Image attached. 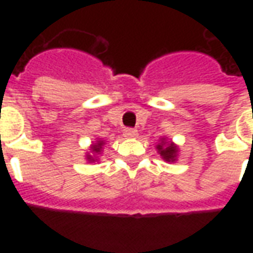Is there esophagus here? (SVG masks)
<instances>
[{
  "mask_svg": "<svg viewBox=\"0 0 253 253\" xmlns=\"http://www.w3.org/2000/svg\"><path fill=\"white\" fill-rule=\"evenodd\" d=\"M123 135L127 138H135L138 137V131L135 128H130V127H127L123 130Z\"/></svg>",
  "mask_w": 253,
  "mask_h": 253,
  "instance_id": "34e87169",
  "label": "esophagus"
}]
</instances>
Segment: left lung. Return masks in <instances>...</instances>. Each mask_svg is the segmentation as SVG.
Masks as SVG:
<instances>
[{"instance_id": "left-lung-1", "label": "left lung", "mask_w": 253, "mask_h": 253, "mask_svg": "<svg viewBox=\"0 0 253 253\" xmlns=\"http://www.w3.org/2000/svg\"><path fill=\"white\" fill-rule=\"evenodd\" d=\"M157 150H159L160 156L168 163H175L177 159V153H179V149L175 143L167 142L165 138H161V142L157 145Z\"/></svg>"}]
</instances>
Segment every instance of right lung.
<instances>
[{"mask_svg": "<svg viewBox=\"0 0 253 253\" xmlns=\"http://www.w3.org/2000/svg\"><path fill=\"white\" fill-rule=\"evenodd\" d=\"M103 145H104V141H96V142L93 143V145H90V152H92V154H94L93 156H91V154H86V160H88L89 163H94L96 160H97V154L101 153V149H103Z\"/></svg>", "mask_w": 253, "mask_h": 253, "instance_id": "add662e5", "label": "right lung"}]
</instances>
